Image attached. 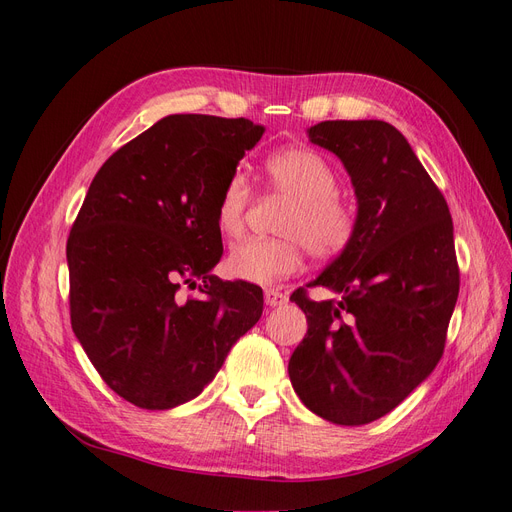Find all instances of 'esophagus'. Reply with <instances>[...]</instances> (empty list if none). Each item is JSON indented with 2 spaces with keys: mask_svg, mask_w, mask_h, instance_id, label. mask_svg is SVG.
Wrapping results in <instances>:
<instances>
[{
  "mask_svg": "<svg viewBox=\"0 0 512 512\" xmlns=\"http://www.w3.org/2000/svg\"><path fill=\"white\" fill-rule=\"evenodd\" d=\"M265 303L269 307H282L288 303V294L282 290H275V288H267L265 290Z\"/></svg>",
  "mask_w": 512,
  "mask_h": 512,
  "instance_id": "34e87169",
  "label": "esophagus"
}]
</instances>
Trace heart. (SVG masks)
Returning <instances> with one entry per match:
<instances>
[{
	"instance_id": "b5f03b06",
	"label": "heart",
	"mask_w": 512,
	"mask_h": 512,
	"mask_svg": "<svg viewBox=\"0 0 512 512\" xmlns=\"http://www.w3.org/2000/svg\"><path fill=\"white\" fill-rule=\"evenodd\" d=\"M275 190L294 198L282 224L286 239L250 237L232 245L226 258L230 275L252 284H273L297 273L303 262V245L318 260L346 250L354 232V215L337 198V175L320 153L307 147H286L265 162ZM252 190L245 175L232 173L220 192L215 222L228 237L245 226Z\"/></svg>"
}]
</instances>
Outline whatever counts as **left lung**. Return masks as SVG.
I'll return each instance as SVG.
<instances>
[{
  "label": "left lung",
  "instance_id": "obj_1",
  "mask_svg": "<svg viewBox=\"0 0 512 512\" xmlns=\"http://www.w3.org/2000/svg\"><path fill=\"white\" fill-rule=\"evenodd\" d=\"M309 141L348 170L356 220L346 250L292 292L307 333L288 361L305 408L335 425H367L397 408L444 352L459 294L453 220L406 136L378 119L322 121Z\"/></svg>",
  "mask_w": 512,
  "mask_h": 512
}]
</instances>
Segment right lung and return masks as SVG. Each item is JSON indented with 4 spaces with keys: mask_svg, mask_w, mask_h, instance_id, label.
<instances>
[{
    "mask_svg": "<svg viewBox=\"0 0 512 512\" xmlns=\"http://www.w3.org/2000/svg\"><path fill=\"white\" fill-rule=\"evenodd\" d=\"M265 128L168 115L117 149L68 237L70 320L102 380L130 404L168 410L203 393L262 316V290L222 282L220 192ZM196 289L185 298L184 288Z\"/></svg>",
    "mask_w": 512,
    "mask_h": 512,
    "instance_id": "obj_1",
    "label": "right lung"
}]
</instances>
